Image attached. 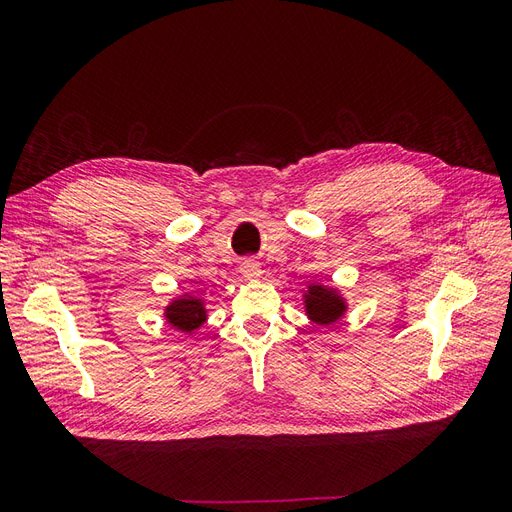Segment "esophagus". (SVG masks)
Returning a JSON list of instances; mask_svg holds the SVG:
<instances>
[{
    "label": "esophagus",
    "mask_w": 512,
    "mask_h": 512,
    "mask_svg": "<svg viewBox=\"0 0 512 512\" xmlns=\"http://www.w3.org/2000/svg\"><path fill=\"white\" fill-rule=\"evenodd\" d=\"M239 269H241V273H243L245 277H250V280H254V277L260 275V262L254 260V258H245V260L241 262Z\"/></svg>",
    "instance_id": "obj_1"
}]
</instances>
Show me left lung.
Here are the masks:
<instances>
[{
	"label": "left lung",
	"mask_w": 512,
	"mask_h": 512,
	"mask_svg": "<svg viewBox=\"0 0 512 512\" xmlns=\"http://www.w3.org/2000/svg\"><path fill=\"white\" fill-rule=\"evenodd\" d=\"M305 303L309 318L318 324H331L344 312V303H339L337 297H333L329 290H324L320 286H314L309 290V297L305 299Z\"/></svg>",
	"instance_id": "8db88e82"
}]
</instances>
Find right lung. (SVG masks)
I'll list each match as a JSON object with an SVG mask.
<instances>
[{"mask_svg": "<svg viewBox=\"0 0 512 512\" xmlns=\"http://www.w3.org/2000/svg\"><path fill=\"white\" fill-rule=\"evenodd\" d=\"M166 316L181 331H192L198 327V324L205 322V309H203V305H200L198 299L185 297V299H179L170 305Z\"/></svg>", "mask_w": 512, "mask_h": 512, "instance_id": "add662e5", "label": "right lung"}]
</instances>
